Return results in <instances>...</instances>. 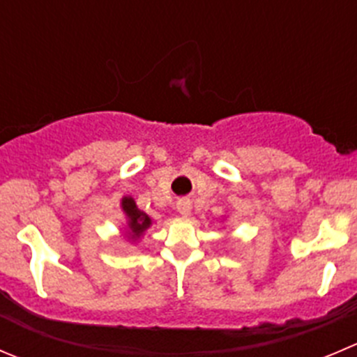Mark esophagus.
Instances as JSON below:
<instances>
[{
    "label": "esophagus",
    "instance_id": "1",
    "mask_svg": "<svg viewBox=\"0 0 357 357\" xmlns=\"http://www.w3.org/2000/svg\"><path fill=\"white\" fill-rule=\"evenodd\" d=\"M176 209H178L179 214H183V216H188L190 211H192V202H190V199L178 200V204H176Z\"/></svg>",
    "mask_w": 357,
    "mask_h": 357
}]
</instances>
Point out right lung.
<instances>
[{"label":"right lung","mask_w":357,"mask_h":357,"mask_svg":"<svg viewBox=\"0 0 357 357\" xmlns=\"http://www.w3.org/2000/svg\"><path fill=\"white\" fill-rule=\"evenodd\" d=\"M122 207H123V211H126L127 218H129L130 237L132 238L141 237V235H143V231L151 225L150 216L144 213H141V211L136 207V202H134L130 197H126V199L122 200Z\"/></svg>","instance_id":"add662e5"}]
</instances>
